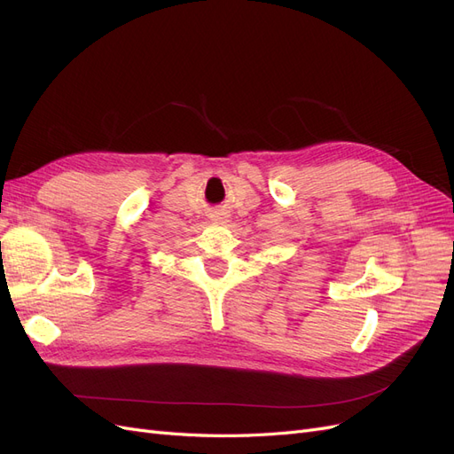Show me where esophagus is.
I'll use <instances>...</instances> for the list:
<instances>
[{"label":"esophagus","instance_id":"34e87169","mask_svg":"<svg viewBox=\"0 0 454 454\" xmlns=\"http://www.w3.org/2000/svg\"><path fill=\"white\" fill-rule=\"evenodd\" d=\"M212 219H214L215 223H227L229 222V215L225 212H217V214L212 215Z\"/></svg>","mask_w":454,"mask_h":454}]
</instances>
